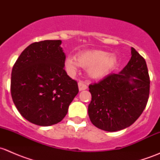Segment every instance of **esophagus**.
Wrapping results in <instances>:
<instances>
[{
  "label": "esophagus",
  "mask_w": 160,
  "mask_h": 160,
  "mask_svg": "<svg viewBox=\"0 0 160 160\" xmlns=\"http://www.w3.org/2000/svg\"><path fill=\"white\" fill-rule=\"evenodd\" d=\"M78 87H79V90L81 91V90H86L87 88H88V86H87V84H85L82 81H80L78 83Z\"/></svg>",
  "instance_id": "1"
}]
</instances>
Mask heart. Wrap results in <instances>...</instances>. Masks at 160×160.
Listing matches in <instances>:
<instances>
[{
	"label": "heart",
	"instance_id": "b5f03b06",
	"mask_svg": "<svg viewBox=\"0 0 160 160\" xmlns=\"http://www.w3.org/2000/svg\"><path fill=\"white\" fill-rule=\"evenodd\" d=\"M118 63L116 56L108 54L100 49H90L80 52L76 56H68L65 60V67L70 74H75L79 67L88 69L89 76L93 79H102L114 70Z\"/></svg>",
	"mask_w": 160,
	"mask_h": 160
}]
</instances>
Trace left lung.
Here are the masks:
<instances>
[{
  "label": "left lung",
  "mask_w": 160,
  "mask_h": 160,
  "mask_svg": "<svg viewBox=\"0 0 160 160\" xmlns=\"http://www.w3.org/2000/svg\"><path fill=\"white\" fill-rule=\"evenodd\" d=\"M149 88L146 60L132 48L129 62L118 74L111 73L89 85L92 99L88 114L92 124L107 132L129 127L146 108Z\"/></svg>",
  "instance_id": "8db88e82"
}]
</instances>
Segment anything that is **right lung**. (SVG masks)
Masks as SVG:
<instances>
[{
  "label": "right lung",
  "instance_id": "add662e5",
  "mask_svg": "<svg viewBox=\"0 0 160 160\" xmlns=\"http://www.w3.org/2000/svg\"><path fill=\"white\" fill-rule=\"evenodd\" d=\"M61 40L29 45L16 60L11 72V93L18 111L40 126L61 122L78 93V84L64 70L66 56Z\"/></svg>",
  "mask_w": 160,
  "mask_h": 160
}]
</instances>
